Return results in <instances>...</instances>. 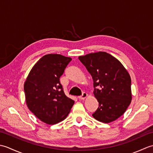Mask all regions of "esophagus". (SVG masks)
<instances>
[{
  "instance_id": "1",
  "label": "esophagus",
  "mask_w": 153,
  "mask_h": 153,
  "mask_svg": "<svg viewBox=\"0 0 153 153\" xmlns=\"http://www.w3.org/2000/svg\"><path fill=\"white\" fill-rule=\"evenodd\" d=\"M87 97V93H85V92H83V93H82V95L78 97V98H79V99H80V100H83V99H85Z\"/></svg>"
}]
</instances>
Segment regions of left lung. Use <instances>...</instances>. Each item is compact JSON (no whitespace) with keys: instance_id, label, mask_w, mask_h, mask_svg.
I'll list each match as a JSON object with an SVG mask.
<instances>
[{"instance_id":"left-lung-1","label":"left lung","mask_w":153,"mask_h":153,"mask_svg":"<svg viewBox=\"0 0 153 153\" xmlns=\"http://www.w3.org/2000/svg\"><path fill=\"white\" fill-rule=\"evenodd\" d=\"M93 80L94 95L99 107L94 118L103 123L114 121L126 112L131 100V77L115 57L106 52L79 57Z\"/></svg>"}]
</instances>
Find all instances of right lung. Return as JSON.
<instances>
[{
    "mask_svg": "<svg viewBox=\"0 0 153 153\" xmlns=\"http://www.w3.org/2000/svg\"><path fill=\"white\" fill-rule=\"evenodd\" d=\"M71 60L61 54L45 55L32 68L25 80L24 92L28 108L47 124L64 120L74 104L65 95L60 82Z\"/></svg>",
    "mask_w": 153,
    "mask_h": 153,
    "instance_id": "obj_1",
    "label": "right lung"
}]
</instances>
